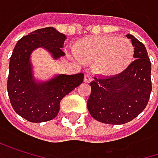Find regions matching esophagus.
<instances>
[{
    "label": "esophagus",
    "mask_w": 158,
    "mask_h": 158,
    "mask_svg": "<svg viewBox=\"0 0 158 158\" xmlns=\"http://www.w3.org/2000/svg\"><path fill=\"white\" fill-rule=\"evenodd\" d=\"M92 81H93V77H92L91 75L86 74V75L84 76V82H86V83H90Z\"/></svg>",
    "instance_id": "obj_1"
}]
</instances>
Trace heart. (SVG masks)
<instances>
[{"label": "heart", "mask_w": 158, "mask_h": 158, "mask_svg": "<svg viewBox=\"0 0 158 158\" xmlns=\"http://www.w3.org/2000/svg\"><path fill=\"white\" fill-rule=\"evenodd\" d=\"M75 57L81 63H94L95 71L113 77L125 71L133 61L134 47L127 38L96 35L83 38L73 48Z\"/></svg>", "instance_id": "1"}]
</instances>
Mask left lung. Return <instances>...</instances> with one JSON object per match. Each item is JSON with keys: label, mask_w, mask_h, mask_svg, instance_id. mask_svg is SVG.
Segmentation results:
<instances>
[{"label": "left lung", "mask_w": 158, "mask_h": 158, "mask_svg": "<svg viewBox=\"0 0 158 158\" xmlns=\"http://www.w3.org/2000/svg\"><path fill=\"white\" fill-rule=\"evenodd\" d=\"M134 58L128 67L114 77H94L87 102L91 116L109 125H123L136 118L147 106L152 91L151 62L145 46L132 35Z\"/></svg>", "instance_id": "1"}]
</instances>
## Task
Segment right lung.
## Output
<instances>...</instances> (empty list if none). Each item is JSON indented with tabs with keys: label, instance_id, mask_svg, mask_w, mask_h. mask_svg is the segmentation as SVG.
Segmentation results:
<instances>
[{
	"label": "right lung",
	"instance_id": "right-lung-1",
	"mask_svg": "<svg viewBox=\"0 0 158 158\" xmlns=\"http://www.w3.org/2000/svg\"><path fill=\"white\" fill-rule=\"evenodd\" d=\"M65 39L64 33L47 27L31 31L15 46L9 63L7 92L14 110L29 122L54 119L59 112L61 100L83 81V73L57 74L44 81L35 77L31 59L32 51L45 48L54 60H58L65 55L62 50Z\"/></svg>",
	"mask_w": 158,
	"mask_h": 158
}]
</instances>
